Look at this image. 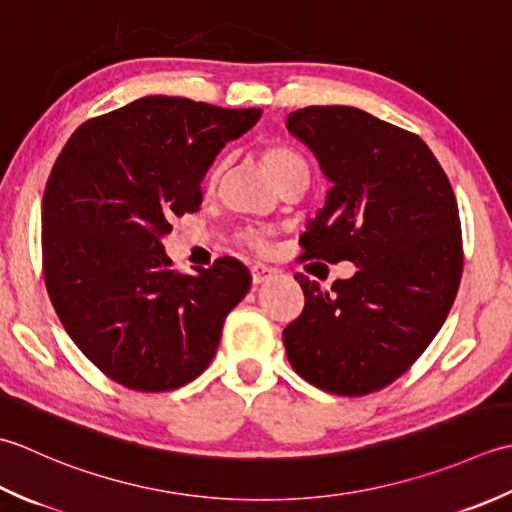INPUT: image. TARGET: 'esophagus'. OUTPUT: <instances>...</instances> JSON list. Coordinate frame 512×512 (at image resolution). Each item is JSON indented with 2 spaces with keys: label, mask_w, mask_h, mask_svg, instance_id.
<instances>
[{
  "label": "esophagus",
  "mask_w": 512,
  "mask_h": 512,
  "mask_svg": "<svg viewBox=\"0 0 512 512\" xmlns=\"http://www.w3.org/2000/svg\"><path fill=\"white\" fill-rule=\"evenodd\" d=\"M274 274H276V269H274V267L263 265V263H256V265H252V280H254V285L265 283V280H269V278L274 276Z\"/></svg>",
  "instance_id": "1"
}]
</instances>
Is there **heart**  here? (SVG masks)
I'll return each mask as SVG.
<instances>
[{
    "label": "heart",
    "instance_id": "1",
    "mask_svg": "<svg viewBox=\"0 0 512 512\" xmlns=\"http://www.w3.org/2000/svg\"><path fill=\"white\" fill-rule=\"evenodd\" d=\"M263 161L269 168V172L274 174V179L278 183L287 181L289 176H294V174H309L307 161L302 159V156L294 148H289V145H285V143H267L263 148ZM223 168H225V161L218 159L212 168L207 170V176H205L207 187H214L218 183ZM247 241L254 247H263V238H260L258 234H247Z\"/></svg>",
    "mask_w": 512,
    "mask_h": 512
}]
</instances>
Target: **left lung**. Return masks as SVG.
Masks as SVG:
<instances>
[{
	"label": "left lung",
	"instance_id": "left-lung-1",
	"mask_svg": "<svg viewBox=\"0 0 512 512\" xmlns=\"http://www.w3.org/2000/svg\"><path fill=\"white\" fill-rule=\"evenodd\" d=\"M287 130L333 183L300 236L302 258L358 265L329 289L296 274L305 309L283 331L287 358L327 393H375L422 356L460 289L453 187L417 134L364 110L309 106L289 114Z\"/></svg>",
	"mask_w": 512,
	"mask_h": 512
}]
</instances>
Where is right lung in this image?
<instances>
[{"label": "right lung", "instance_id": "add662e5", "mask_svg": "<svg viewBox=\"0 0 512 512\" xmlns=\"http://www.w3.org/2000/svg\"><path fill=\"white\" fill-rule=\"evenodd\" d=\"M260 112L143 97L81 123L52 165L41 205L48 296L83 356L125 389L198 378L252 285L232 256L179 274L163 238L174 218L198 212L216 154Z\"/></svg>", "mask_w": 512, "mask_h": 512}]
</instances>
